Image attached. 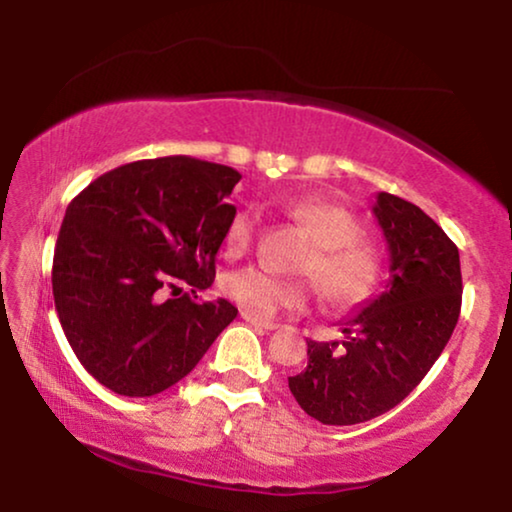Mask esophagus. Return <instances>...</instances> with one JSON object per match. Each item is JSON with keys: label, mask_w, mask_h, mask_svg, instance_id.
<instances>
[{"label": "esophagus", "mask_w": 512, "mask_h": 512, "mask_svg": "<svg viewBox=\"0 0 512 512\" xmlns=\"http://www.w3.org/2000/svg\"><path fill=\"white\" fill-rule=\"evenodd\" d=\"M240 317L247 321V324H251V326H258V328H263V331H275V328H279V324H275V321H265V319H258V317H254V314H249L247 310H242L240 312Z\"/></svg>", "instance_id": "obj_1"}]
</instances>
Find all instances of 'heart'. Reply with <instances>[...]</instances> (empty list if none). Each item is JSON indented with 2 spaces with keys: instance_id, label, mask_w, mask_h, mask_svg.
<instances>
[{
  "instance_id": "1",
  "label": "heart",
  "mask_w": 512,
  "mask_h": 512,
  "mask_svg": "<svg viewBox=\"0 0 512 512\" xmlns=\"http://www.w3.org/2000/svg\"><path fill=\"white\" fill-rule=\"evenodd\" d=\"M286 214L305 226L319 242L317 254L305 265L307 275H314L324 296L331 303H359L375 289L380 279V258L366 242L361 223L347 209L328 202H293ZM256 228V214L242 209L230 219L223 249L228 256H240L249 249ZM221 289L226 296L258 319L275 317L282 310H303L310 303V286L270 275L261 268H242L223 277Z\"/></svg>"
}]
</instances>
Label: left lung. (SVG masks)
Segmentation results:
<instances>
[{
  "instance_id": "1",
  "label": "left lung",
  "mask_w": 512,
  "mask_h": 512,
  "mask_svg": "<svg viewBox=\"0 0 512 512\" xmlns=\"http://www.w3.org/2000/svg\"><path fill=\"white\" fill-rule=\"evenodd\" d=\"M373 214L389 244V282L342 321L345 340L307 342L289 377L300 408L321 424L368 422L396 408L429 373L461 310L459 249L431 216L391 193Z\"/></svg>"
}]
</instances>
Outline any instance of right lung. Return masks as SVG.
Masks as SVG:
<instances>
[{"label": "right lung", "mask_w": 512, "mask_h": 512, "mask_svg": "<svg viewBox=\"0 0 512 512\" xmlns=\"http://www.w3.org/2000/svg\"><path fill=\"white\" fill-rule=\"evenodd\" d=\"M242 174L188 156L137 160L69 202L53 256V298L81 366L121 396H156L198 366L237 317L226 298H166L212 286Z\"/></svg>", "instance_id": "obj_1"}]
</instances>
